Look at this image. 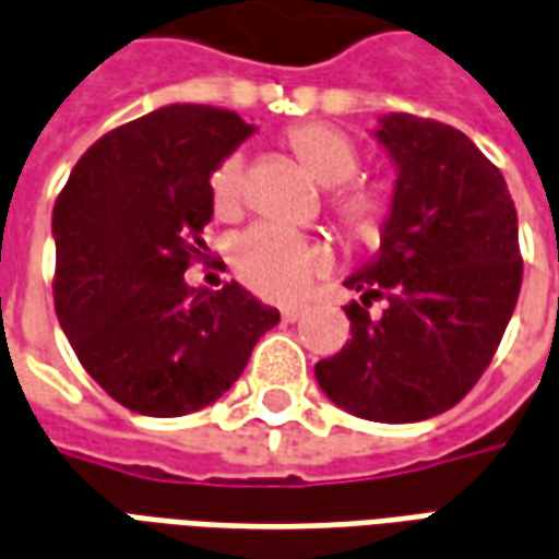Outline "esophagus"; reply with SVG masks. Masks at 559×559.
Returning <instances> with one entry per match:
<instances>
[{
    "label": "esophagus",
    "mask_w": 559,
    "mask_h": 559,
    "mask_svg": "<svg viewBox=\"0 0 559 559\" xmlns=\"http://www.w3.org/2000/svg\"><path fill=\"white\" fill-rule=\"evenodd\" d=\"M304 312H307L304 307H283V319H286V322H298Z\"/></svg>",
    "instance_id": "1"
}]
</instances>
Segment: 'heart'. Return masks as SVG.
I'll use <instances>...</instances> for the list:
<instances>
[{
    "instance_id": "b5f03b06",
    "label": "heart",
    "mask_w": 559,
    "mask_h": 559,
    "mask_svg": "<svg viewBox=\"0 0 559 559\" xmlns=\"http://www.w3.org/2000/svg\"><path fill=\"white\" fill-rule=\"evenodd\" d=\"M288 144L307 174L322 186L349 183L361 165L358 150L349 138L324 122H307V126L292 129ZM243 180H247V168H243V156L237 153L219 162L216 171L210 174V192L219 213L228 216L240 207ZM334 207L352 231L367 237L373 235L385 216V198L373 189H349L336 198ZM235 267L240 280L264 298H298L300 292L310 286L312 276L331 267V249L312 237L264 223L240 235L235 243Z\"/></svg>"
}]
</instances>
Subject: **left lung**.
I'll list each match as a JSON object with an SVG mask.
<instances>
[{
  "label": "left lung",
  "mask_w": 559,
  "mask_h": 559,
  "mask_svg": "<svg viewBox=\"0 0 559 559\" xmlns=\"http://www.w3.org/2000/svg\"><path fill=\"white\" fill-rule=\"evenodd\" d=\"M394 192L373 259L343 286L352 340L316 364L340 409L413 425L451 409L500 346L521 292L518 213L502 174L469 138L413 114L379 117ZM382 297L386 310L370 313Z\"/></svg>",
  "instance_id": "left-lung-1"
}]
</instances>
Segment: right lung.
I'll list each match as a JSON object with an SVG mask.
<instances>
[{"label": "right lung", "instance_id": "right-lung-1", "mask_svg": "<svg viewBox=\"0 0 559 559\" xmlns=\"http://www.w3.org/2000/svg\"><path fill=\"white\" fill-rule=\"evenodd\" d=\"M255 132L235 110L165 105L98 138L53 207V304L86 373L126 409L177 418L235 385L280 310L240 283L195 292L210 174Z\"/></svg>", "mask_w": 559, "mask_h": 559}]
</instances>
